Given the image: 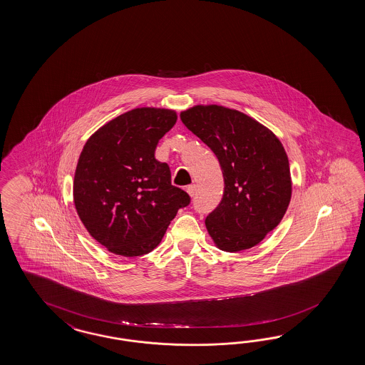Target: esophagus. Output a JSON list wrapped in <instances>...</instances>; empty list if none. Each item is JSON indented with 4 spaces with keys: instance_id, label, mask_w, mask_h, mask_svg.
Segmentation results:
<instances>
[{
    "instance_id": "obj_1",
    "label": "esophagus",
    "mask_w": 365,
    "mask_h": 365,
    "mask_svg": "<svg viewBox=\"0 0 365 365\" xmlns=\"http://www.w3.org/2000/svg\"><path fill=\"white\" fill-rule=\"evenodd\" d=\"M186 191H187V194H188V195H190V196H191V197H192V196L195 195V191H196L195 185H191V186L187 187Z\"/></svg>"
}]
</instances>
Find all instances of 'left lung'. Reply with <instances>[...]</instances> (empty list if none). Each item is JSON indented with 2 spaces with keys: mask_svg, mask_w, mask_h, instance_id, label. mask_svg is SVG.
Segmentation results:
<instances>
[{
  "mask_svg": "<svg viewBox=\"0 0 365 365\" xmlns=\"http://www.w3.org/2000/svg\"><path fill=\"white\" fill-rule=\"evenodd\" d=\"M180 120L214 151L222 168V202L205 219L215 245L224 252L257 245L281 222L292 199L282 143L253 117L217 104L188 108Z\"/></svg>",
  "mask_w": 365,
  "mask_h": 365,
  "instance_id": "left-lung-1",
  "label": "left lung"
}]
</instances>
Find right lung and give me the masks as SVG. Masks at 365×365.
Masks as SVG:
<instances>
[{
	"instance_id": "obj_1",
	"label": "right lung",
	"mask_w": 365,
	"mask_h": 365,
	"mask_svg": "<svg viewBox=\"0 0 365 365\" xmlns=\"http://www.w3.org/2000/svg\"><path fill=\"white\" fill-rule=\"evenodd\" d=\"M177 118L174 109L134 108L98 128L81 150L75 208L89 235L115 255L151 252L179 208L190 203V196L171 185L168 163L154 157Z\"/></svg>"
}]
</instances>
